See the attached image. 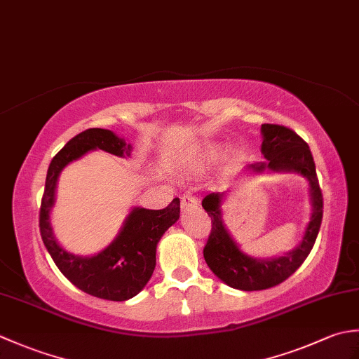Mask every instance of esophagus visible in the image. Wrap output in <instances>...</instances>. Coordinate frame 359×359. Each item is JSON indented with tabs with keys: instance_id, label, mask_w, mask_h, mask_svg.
Returning <instances> with one entry per match:
<instances>
[{
	"instance_id": "34e87169",
	"label": "esophagus",
	"mask_w": 359,
	"mask_h": 359,
	"mask_svg": "<svg viewBox=\"0 0 359 359\" xmlns=\"http://www.w3.org/2000/svg\"><path fill=\"white\" fill-rule=\"evenodd\" d=\"M197 207V197L191 193H185L184 196H182V210L184 211H188Z\"/></svg>"
}]
</instances>
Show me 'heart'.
<instances>
[{
  "instance_id": "1",
  "label": "heart",
  "mask_w": 359,
  "mask_h": 359,
  "mask_svg": "<svg viewBox=\"0 0 359 359\" xmlns=\"http://www.w3.org/2000/svg\"><path fill=\"white\" fill-rule=\"evenodd\" d=\"M205 152H211V149H207V151H205ZM189 158H191V157H187V158H185V162H188Z\"/></svg>"
}]
</instances>
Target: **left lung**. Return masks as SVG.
<instances>
[{"instance_id":"1","label":"left lung","mask_w":359,"mask_h":359,"mask_svg":"<svg viewBox=\"0 0 359 359\" xmlns=\"http://www.w3.org/2000/svg\"><path fill=\"white\" fill-rule=\"evenodd\" d=\"M261 131L264 135L261 151L266 160L265 163L250 165L248 168H253V171L257 172L270 168L273 171H294L302 174L310 184L313 212H311V219L299 245L285 256L261 261V259L243 255L225 230L222 217H220L224 193H210L203 197L202 207L211 217V233L203 248L205 261L211 271L226 285L245 290V292L279 285L299 269L315 245L319 228H321L324 208L315 160L307 142H304L293 129L282 125L264 123Z\"/></svg>"}]
</instances>
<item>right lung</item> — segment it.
Here are the masks:
<instances>
[{
	"instance_id": "right-lung-1",
	"label": "right lung",
	"mask_w": 359,
	"mask_h": 359,
	"mask_svg": "<svg viewBox=\"0 0 359 359\" xmlns=\"http://www.w3.org/2000/svg\"><path fill=\"white\" fill-rule=\"evenodd\" d=\"M90 149H103L118 157L131 154V144L109 129L90 128L67 142L52 158L46 175L40 207L41 239L58 270L81 292L106 301H126L139 293L152 276L157 242L179 219L180 201L175 197L163 210L134 208L116 241L102 253L90 257L67 253L53 238L49 211L55 199L60 172Z\"/></svg>"
}]
</instances>
